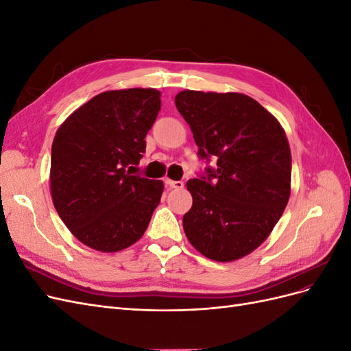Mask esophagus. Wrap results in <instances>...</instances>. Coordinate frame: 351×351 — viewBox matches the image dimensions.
<instances>
[{"instance_id":"1","label":"esophagus","mask_w":351,"mask_h":351,"mask_svg":"<svg viewBox=\"0 0 351 351\" xmlns=\"http://www.w3.org/2000/svg\"><path fill=\"white\" fill-rule=\"evenodd\" d=\"M167 184L169 189H183L184 187L183 182H176V180H167Z\"/></svg>"}]
</instances>
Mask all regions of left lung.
<instances>
[{"label": "left lung", "instance_id": "1", "mask_svg": "<svg viewBox=\"0 0 351 351\" xmlns=\"http://www.w3.org/2000/svg\"><path fill=\"white\" fill-rule=\"evenodd\" d=\"M176 107L190 125L204 174L187 182L193 205L183 217L192 246L231 262L265 241L289 204L291 152L275 117L247 95L183 90Z\"/></svg>", "mask_w": 351, "mask_h": 351}]
</instances>
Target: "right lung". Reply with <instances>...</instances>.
Instances as JSON below:
<instances>
[{
	"instance_id": "add662e5",
	"label": "right lung",
	"mask_w": 351,
	"mask_h": 351,
	"mask_svg": "<svg viewBox=\"0 0 351 351\" xmlns=\"http://www.w3.org/2000/svg\"><path fill=\"white\" fill-rule=\"evenodd\" d=\"M156 89L108 90L60 125L51 149V195L71 234L99 252L139 240L164 190L130 171L161 110Z\"/></svg>"
}]
</instances>
